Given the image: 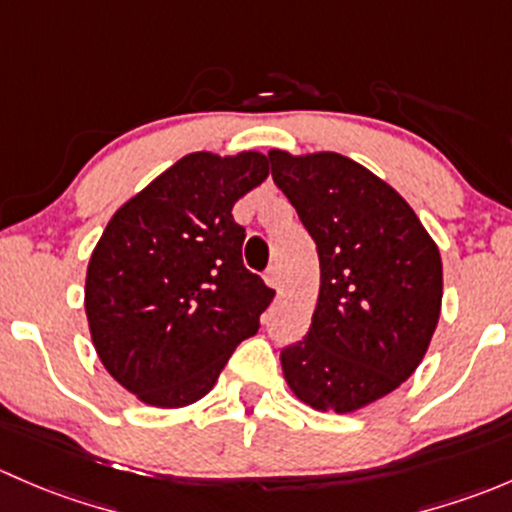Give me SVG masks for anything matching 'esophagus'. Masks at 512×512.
I'll return each instance as SVG.
<instances>
[{
    "mask_svg": "<svg viewBox=\"0 0 512 512\" xmlns=\"http://www.w3.org/2000/svg\"><path fill=\"white\" fill-rule=\"evenodd\" d=\"M263 281H266L271 288H278V271H276V268H273V266L268 268V271L263 273Z\"/></svg>",
    "mask_w": 512,
    "mask_h": 512,
    "instance_id": "34e87169",
    "label": "esophagus"
}]
</instances>
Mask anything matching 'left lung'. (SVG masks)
Instances as JSON below:
<instances>
[{
  "mask_svg": "<svg viewBox=\"0 0 512 512\" xmlns=\"http://www.w3.org/2000/svg\"><path fill=\"white\" fill-rule=\"evenodd\" d=\"M271 177L313 236L320 293L303 340L281 350L288 387L313 409L355 412L424 360L441 313V256L414 209L337 152H268Z\"/></svg>",
  "mask_w": 512,
  "mask_h": 512,
  "instance_id": "obj_1",
  "label": "left lung"
}]
</instances>
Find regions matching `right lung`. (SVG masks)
<instances>
[{
	"label": "right lung",
	"mask_w": 512,
	"mask_h": 512,
	"mask_svg": "<svg viewBox=\"0 0 512 512\" xmlns=\"http://www.w3.org/2000/svg\"><path fill=\"white\" fill-rule=\"evenodd\" d=\"M268 177L258 152H192L105 226L86 273V315L105 370L145 404L187 407L217 382L276 291L241 258L236 199Z\"/></svg>",
	"instance_id": "add662e5"
}]
</instances>
